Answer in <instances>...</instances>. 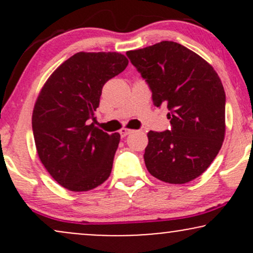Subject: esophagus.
<instances>
[{"mask_svg": "<svg viewBox=\"0 0 253 253\" xmlns=\"http://www.w3.org/2000/svg\"><path fill=\"white\" fill-rule=\"evenodd\" d=\"M132 132H133L132 129H129V128H125V127H124V128H121V129H120V135L123 136V138H124V136H126V135L130 134V133H132Z\"/></svg>", "mask_w": 253, "mask_h": 253, "instance_id": "1", "label": "esophagus"}]
</instances>
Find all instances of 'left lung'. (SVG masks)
I'll return each mask as SVG.
<instances>
[{
  "mask_svg": "<svg viewBox=\"0 0 253 253\" xmlns=\"http://www.w3.org/2000/svg\"><path fill=\"white\" fill-rule=\"evenodd\" d=\"M126 54L149 83L155 106L165 104L170 110L171 129L147 133V170L171 184L193 181L207 170L225 139L221 80L202 57L173 42Z\"/></svg>",
  "mask_w": 253,
  "mask_h": 253,
  "instance_id": "1",
  "label": "left lung"
}]
</instances>
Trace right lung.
Returning a JSON list of instances; mask_svg holds the SVG:
<instances>
[{
  "instance_id": "right-lung-1",
  "label": "right lung",
  "mask_w": 253,
  "mask_h": 253,
  "mask_svg": "<svg viewBox=\"0 0 253 253\" xmlns=\"http://www.w3.org/2000/svg\"><path fill=\"white\" fill-rule=\"evenodd\" d=\"M127 65L118 52H78L58 66L38 95L32 115L38 156L68 190H91L110 176L120 134H108L90 120L104 84Z\"/></svg>"
}]
</instances>
